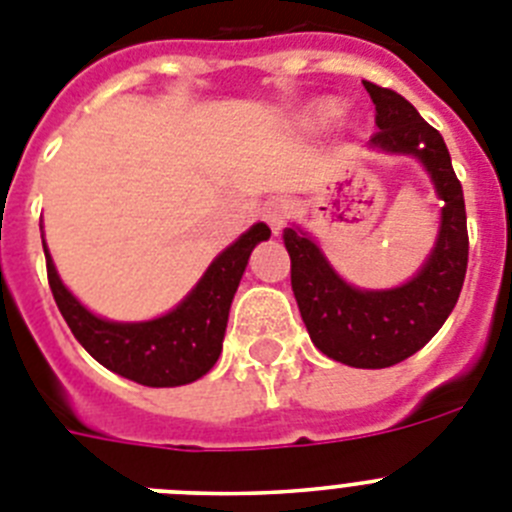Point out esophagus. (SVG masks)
Here are the masks:
<instances>
[{
	"label": "esophagus",
	"mask_w": 512,
	"mask_h": 512,
	"mask_svg": "<svg viewBox=\"0 0 512 512\" xmlns=\"http://www.w3.org/2000/svg\"><path fill=\"white\" fill-rule=\"evenodd\" d=\"M292 215H295V207H292L289 200H284V197H274V200H269L264 205V220L269 223V228L274 233H282L289 220H292Z\"/></svg>",
	"instance_id": "esophagus-1"
}]
</instances>
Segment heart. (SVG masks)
Returning <instances> with one entry per match:
<instances>
[{
  "instance_id": "b5f03b06",
  "label": "heart",
  "mask_w": 512,
  "mask_h": 512,
  "mask_svg": "<svg viewBox=\"0 0 512 512\" xmlns=\"http://www.w3.org/2000/svg\"><path fill=\"white\" fill-rule=\"evenodd\" d=\"M338 112H341V107H338L336 102H323V104H318L315 110H312V120L330 122V120H336Z\"/></svg>"
}]
</instances>
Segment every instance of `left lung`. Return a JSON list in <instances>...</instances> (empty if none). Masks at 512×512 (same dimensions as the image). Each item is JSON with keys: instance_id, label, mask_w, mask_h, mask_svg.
<instances>
[{"instance_id": "8db88e82", "label": "left lung", "mask_w": 512, "mask_h": 512, "mask_svg": "<svg viewBox=\"0 0 512 512\" xmlns=\"http://www.w3.org/2000/svg\"><path fill=\"white\" fill-rule=\"evenodd\" d=\"M364 89L377 110L379 130L372 146L418 156L443 200L441 233L431 259L402 287L361 292L330 269L305 233L287 228L282 238L292 261V292L312 343L341 364L384 369L420 351L446 323L467 277L469 233L464 192L441 133L395 89L372 81H364Z\"/></svg>"}]
</instances>
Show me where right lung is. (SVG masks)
Masks as SVG:
<instances>
[{
	"label": "right lung",
	"mask_w": 512,
	"mask_h": 512,
	"mask_svg": "<svg viewBox=\"0 0 512 512\" xmlns=\"http://www.w3.org/2000/svg\"><path fill=\"white\" fill-rule=\"evenodd\" d=\"M271 230L256 223L230 248H225L200 284L189 292L182 305L169 315L148 323H110L81 305L63 287L45 251V269L53 300L69 323L76 341L110 372L133 379L146 387H179L205 377L223 351V336L228 328V312L235 289L241 284L248 256L259 241H266Z\"/></svg>",
	"instance_id": "right-lung-1"
}]
</instances>
